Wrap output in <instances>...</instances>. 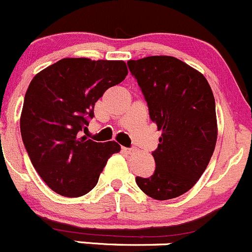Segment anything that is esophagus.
I'll list each match as a JSON object with an SVG mask.
<instances>
[{
	"mask_svg": "<svg viewBox=\"0 0 252 252\" xmlns=\"http://www.w3.org/2000/svg\"><path fill=\"white\" fill-rule=\"evenodd\" d=\"M122 150L126 154H131L134 151V149L133 148H122Z\"/></svg>",
	"mask_w": 252,
	"mask_h": 252,
	"instance_id": "1",
	"label": "esophagus"
}]
</instances>
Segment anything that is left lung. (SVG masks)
I'll list each match as a JSON object with an SVG mask.
<instances>
[{
  "mask_svg": "<svg viewBox=\"0 0 252 252\" xmlns=\"http://www.w3.org/2000/svg\"><path fill=\"white\" fill-rule=\"evenodd\" d=\"M149 116L161 138L153 156L156 167L136 185L149 197L172 199L189 191L213 155L218 135L216 101L206 77L173 56L129 60Z\"/></svg>",
  "mask_w": 252,
  "mask_h": 252,
  "instance_id": "left-lung-1",
  "label": "left lung"
}]
</instances>
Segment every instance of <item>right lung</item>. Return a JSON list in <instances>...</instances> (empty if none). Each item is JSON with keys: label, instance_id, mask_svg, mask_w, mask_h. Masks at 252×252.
Listing matches in <instances>:
<instances>
[{"label": "right lung", "instance_id": "1", "mask_svg": "<svg viewBox=\"0 0 252 252\" xmlns=\"http://www.w3.org/2000/svg\"><path fill=\"white\" fill-rule=\"evenodd\" d=\"M128 75L122 60L61 59L36 74L24 96L21 134L34 168L64 197H81L97 185L121 146L84 135L94 103Z\"/></svg>", "mask_w": 252, "mask_h": 252}]
</instances>
